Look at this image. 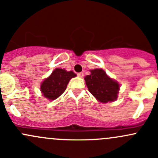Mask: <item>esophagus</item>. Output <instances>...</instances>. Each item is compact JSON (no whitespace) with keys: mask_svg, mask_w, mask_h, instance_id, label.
Returning a JSON list of instances; mask_svg holds the SVG:
<instances>
[{"mask_svg":"<svg viewBox=\"0 0 158 158\" xmlns=\"http://www.w3.org/2000/svg\"><path fill=\"white\" fill-rule=\"evenodd\" d=\"M77 76H79V77L82 78V77H83L84 74H83V73H77Z\"/></svg>","mask_w":158,"mask_h":158,"instance_id":"obj_1","label":"esophagus"}]
</instances>
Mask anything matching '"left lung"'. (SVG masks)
Masks as SVG:
<instances>
[{
	"mask_svg": "<svg viewBox=\"0 0 158 158\" xmlns=\"http://www.w3.org/2000/svg\"><path fill=\"white\" fill-rule=\"evenodd\" d=\"M91 74L85 76V84L92 95L102 103L114 102L118 94V82L109 77L102 69L90 70Z\"/></svg>",
	"mask_w": 158,
	"mask_h": 158,
	"instance_id": "1",
	"label": "left lung"
}]
</instances>
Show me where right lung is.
<instances>
[{"label":"right lung","instance_id":"1","mask_svg":"<svg viewBox=\"0 0 158 158\" xmlns=\"http://www.w3.org/2000/svg\"><path fill=\"white\" fill-rule=\"evenodd\" d=\"M75 76L76 75L73 71L67 72L56 68L48 78L44 79L40 85V91L45 98L56 99L65 92L69 80Z\"/></svg>","mask_w":158,"mask_h":158}]
</instances>
